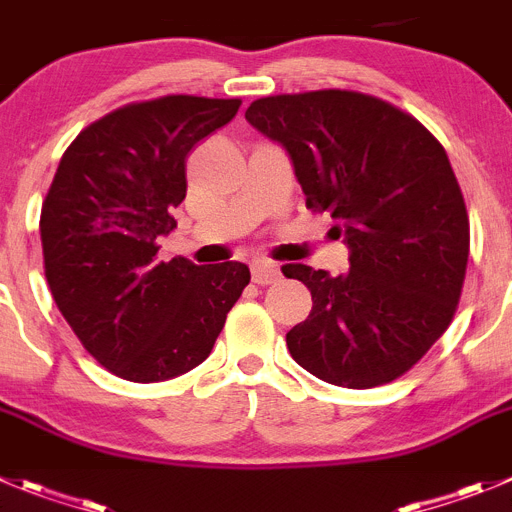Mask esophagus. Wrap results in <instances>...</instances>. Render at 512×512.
<instances>
[{
	"mask_svg": "<svg viewBox=\"0 0 512 512\" xmlns=\"http://www.w3.org/2000/svg\"><path fill=\"white\" fill-rule=\"evenodd\" d=\"M280 280V267L270 260H255L252 262V283L257 285H272Z\"/></svg>",
	"mask_w": 512,
	"mask_h": 512,
	"instance_id": "1",
	"label": "esophagus"
}]
</instances>
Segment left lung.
<instances>
[{
  "label": "left lung",
  "instance_id": "obj_1",
  "mask_svg": "<svg viewBox=\"0 0 512 512\" xmlns=\"http://www.w3.org/2000/svg\"><path fill=\"white\" fill-rule=\"evenodd\" d=\"M247 121L293 161L305 207L328 212L351 270L283 265L313 295L290 356L318 379L371 389L407 374L452 323L470 255L465 199L442 143L356 90L270 95Z\"/></svg>",
  "mask_w": 512,
  "mask_h": 512
}]
</instances>
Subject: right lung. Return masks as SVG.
<instances>
[{"label":"right lung","instance_id":"obj_1","mask_svg":"<svg viewBox=\"0 0 512 512\" xmlns=\"http://www.w3.org/2000/svg\"><path fill=\"white\" fill-rule=\"evenodd\" d=\"M240 98L164 95L78 133L42 202L45 278L100 366L136 384L186 374L212 353L250 270L156 260L186 197V156L227 126Z\"/></svg>","mask_w":512,"mask_h":512}]
</instances>
